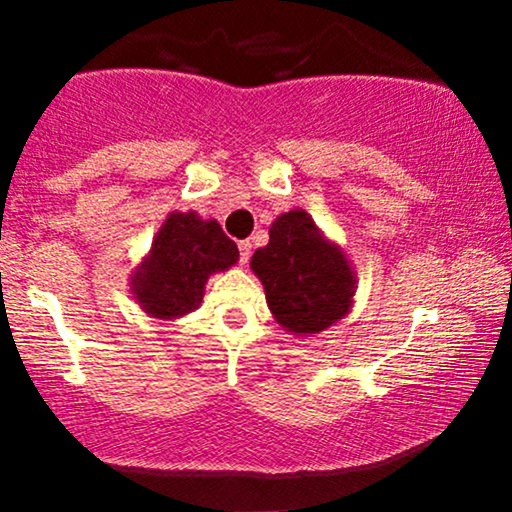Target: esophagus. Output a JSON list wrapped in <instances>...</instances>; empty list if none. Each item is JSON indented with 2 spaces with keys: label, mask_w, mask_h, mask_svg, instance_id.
<instances>
[{
  "label": "esophagus",
  "mask_w": 512,
  "mask_h": 512,
  "mask_svg": "<svg viewBox=\"0 0 512 512\" xmlns=\"http://www.w3.org/2000/svg\"><path fill=\"white\" fill-rule=\"evenodd\" d=\"M238 250H240V264H248L250 255H252V245L248 243V240H240Z\"/></svg>",
  "instance_id": "1"
}]
</instances>
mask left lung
I'll return each mask as SVG.
<instances>
[{"label": "left lung", "mask_w": 512, "mask_h": 512, "mask_svg": "<svg viewBox=\"0 0 512 512\" xmlns=\"http://www.w3.org/2000/svg\"><path fill=\"white\" fill-rule=\"evenodd\" d=\"M250 269L262 281L274 320L296 337L325 332L354 308L351 260L305 209L276 216L269 243L255 250Z\"/></svg>", "instance_id": "1"}]
</instances>
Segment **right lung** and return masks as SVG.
<instances>
[{
	"mask_svg": "<svg viewBox=\"0 0 512 512\" xmlns=\"http://www.w3.org/2000/svg\"><path fill=\"white\" fill-rule=\"evenodd\" d=\"M238 257V245L216 219H202L197 211H170L151 250L129 274V291L146 315L173 322L197 310L209 276L231 269Z\"/></svg>",
	"mask_w": 512,
	"mask_h": 512,
	"instance_id": "1",
	"label": "right lung"
}]
</instances>
